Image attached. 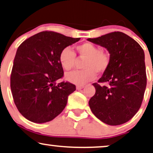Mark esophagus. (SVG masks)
Returning <instances> with one entry per match:
<instances>
[{
  "instance_id": "esophagus-1",
  "label": "esophagus",
  "mask_w": 153,
  "mask_h": 153,
  "mask_svg": "<svg viewBox=\"0 0 153 153\" xmlns=\"http://www.w3.org/2000/svg\"><path fill=\"white\" fill-rule=\"evenodd\" d=\"M84 87H85V86H84V85H77V86H76L77 90H80L82 89H83Z\"/></svg>"
}]
</instances>
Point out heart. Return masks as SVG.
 Wrapping results in <instances>:
<instances>
[{"label":"heart","mask_w":153,"mask_h":153,"mask_svg":"<svg viewBox=\"0 0 153 153\" xmlns=\"http://www.w3.org/2000/svg\"><path fill=\"white\" fill-rule=\"evenodd\" d=\"M79 57L86 59L83 64V71H75L65 75L66 80L77 85H84L93 80L98 74L105 72L109 67L110 57L107 53L102 52L95 45L85 43L76 47ZM59 62L63 69L70 71L74 68L76 56L70 47H66L60 51Z\"/></svg>","instance_id":"1"}]
</instances>
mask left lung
I'll return each instance as SVG.
<instances>
[{
	"mask_svg": "<svg viewBox=\"0 0 153 153\" xmlns=\"http://www.w3.org/2000/svg\"><path fill=\"white\" fill-rule=\"evenodd\" d=\"M104 47L110 63L98 82L96 93L89 101L92 113L109 126L130 120L140 108L146 87L145 55L140 45L121 32L87 39Z\"/></svg>",
	"mask_w": 153,
	"mask_h": 153,
	"instance_id": "left-lung-1",
	"label": "left lung"
}]
</instances>
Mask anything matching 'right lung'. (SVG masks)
I'll return each instance as SVG.
<instances>
[{"label": "right lung", "instance_id": "obj_1", "mask_svg": "<svg viewBox=\"0 0 153 153\" xmlns=\"http://www.w3.org/2000/svg\"><path fill=\"white\" fill-rule=\"evenodd\" d=\"M79 39L45 31L19 46L10 87L15 105L25 119L44 123L54 119L65 108L68 96L76 89L70 82L56 83L64 76L59 55L62 49Z\"/></svg>", "mask_w": 153, "mask_h": 153}]
</instances>
